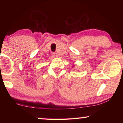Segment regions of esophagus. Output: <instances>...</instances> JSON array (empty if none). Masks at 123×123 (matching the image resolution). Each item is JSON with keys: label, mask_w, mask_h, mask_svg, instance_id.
Wrapping results in <instances>:
<instances>
[{"label": "esophagus", "mask_w": 123, "mask_h": 123, "mask_svg": "<svg viewBox=\"0 0 123 123\" xmlns=\"http://www.w3.org/2000/svg\"><path fill=\"white\" fill-rule=\"evenodd\" d=\"M53 57H57V54H56V53H53Z\"/></svg>", "instance_id": "esophagus-1"}]
</instances>
